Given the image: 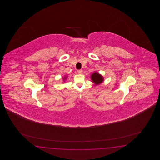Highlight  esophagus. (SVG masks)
<instances>
[{"instance_id":"esophagus-1","label":"esophagus","mask_w":160,"mask_h":160,"mask_svg":"<svg viewBox=\"0 0 160 160\" xmlns=\"http://www.w3.org/2000/svg\"><path fill=\"white\" fill-rule=\"evenodd\" d=\"M77 72H78V74H82V69L78 70H77Z\"/></svg>"}]
</instances>
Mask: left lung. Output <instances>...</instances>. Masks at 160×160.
I'll return each mask as SVG.
<instances>
[{
    "instance_id": "1",
    "label": "left lung",
    "mask_w": 160,
    "mask_h": 160,
    "mask_svg": "<svg viewBox=\"0 0 160 160\" xmlns=\"http://www.w3.org/2000/svg\"><path fill=\"white\" fill-rule=\"evenodd\" d=\"M92 81L95 83V85H99L101 83H102L103 79V77L101 75H99L98 74V72H94L92 74L91 76Z\"/></svg>"
}]
</instances>
